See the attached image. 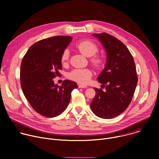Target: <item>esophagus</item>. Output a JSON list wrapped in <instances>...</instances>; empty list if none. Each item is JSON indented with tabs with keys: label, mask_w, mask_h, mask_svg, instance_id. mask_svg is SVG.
Here are the masks:
<instances>
[{
	"label": "esophagus",
	"mask_w": 159,
	"mask_h": 159,
	"mask_svg": "<svg viewBox=\"0 0 159 159\" xmlns=\"http://www.w3.org/2000/svg\"><path fill=\"white\" fill-rule=\"evenodd\" d=\"M79 88H87V86L85 85H82V84H79Z\"/></svg>",
	"instance_id": "esophagus-1"
}]
</instances>
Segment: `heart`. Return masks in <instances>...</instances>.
<instances>
[{
    "label": "heart",
    "mask_w": 159,
    "mask_h": 159,
    "mask_svg": "<svg viewBox=\"0 0 159 159\" xmlns=\"http://www.w3.org/2000/svg\"><path fill=\"white\" fill-rule=\"evenodd\" d=\"M78 50L85 57H92L98 52V47L93 42L85 40L77 44ZM70 51L69 48H66L61 55V61L62 63H65L69 58ZM92 63L96 67H100L103 65L104 61L99 57H93L91 60ZM93 76V72L89 69H75L69 74V78L81 84H86Z\"/></svg>",
    "instance_id": "1"
}]
</instances>
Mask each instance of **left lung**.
I'll list each match as a JSON object with an SVG mask.
<instances>
[{"label": "left lung", "instance_id": "8db88e82", "mask_svg": "<svg viewBox=\"0 0 159 159\" xmlns=\"http://www.w3.org/2000/svg\"><path fill=\"white\" fill-rule=\"evenodd\" d=\"M93 36L102 44L107 59L104 69L98 77L106 90L94 88L96 94L90 108L97 116L111 119L121 114L129 105L138 77L133 56L121 41L106 33Z\"/></svg>", "mask_w": 159, "mask_h": 159}]
</instances>
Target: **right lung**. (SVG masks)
Listing matches in <instances>:
<instances>
[{
  "label": "right lung",
  "instance_id": "obj_1",
  "mask_svg": "<svg viewBox=\"0 0 159 159\" xmlns=\"http://www.w3.org/2000/svg\"><path fill=\"white\" fill-rule=\"evenodd\" d=\"M69 36L40 40L29 48L20 65V85L25 96L35 111L48 118L62 113L69 104L76 82L65 80L61 86L53 78L61 70V55L72 41Z\"/></svg>",
  "mask_w": 159,
  "mask_h": 159
}]
</instances>
